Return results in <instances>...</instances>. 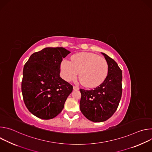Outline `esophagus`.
<instances>
[{"mask_svg": "<svg viewBox=\"0 0 152 152\" xmlns=\"http://www.w3.org/2000/svg\"><path fill=\"white\" fill-rule=\"evenodd\" d=\"M73 90H78L79 87H77V86H73Z\"/></svg>", "mask_w": 152, "mask_h": 152, "instance_id": "34e87169", "label": "esophagus"}]
</instances>
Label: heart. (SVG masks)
Listing matches in <instances>:
<instances>
[{"instance_id":"1","label":"heart","mask_w":152,"mask_h":152,"mask_svg":"<svg viewBox=\"0 0 152 152\" xmlns=\"http://www.w3.org/2000/svg\"><path fill=\"white\" fill-rule=\"evenodd\" d=\"M62 77L67 81L74 80L79 72L81 83L88 88L100 85L108 73L106 59L92 53H79L73 55L71 61L64 59L60 66Z\"/></svg>"}]
</instances>
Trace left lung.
Wrapping results in <instances>:
<instances>
[{"instance_id": "left-lung-1", "label": "left lung", "mask_w": 152, "mask_h": 152, "mask_svg": "<svg viewBox=\"0 0 152 152\" xmlns=\"http://www.w3.org/2000/svg\"><path fill=\"white\" fill-rule=\"evenodd\" d=\"M108 64L107 76L94 90L80 89V110L83 115L93 122H103L116 111L122 94V71L117 63L102 53Z\"/></svg>"}]
</instances>
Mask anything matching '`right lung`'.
<instances>
[{
    "label": "right lung",
    "instance_id": "right-lung-1",
    "mask_svg": "<svg viewBox=\"0 0 152 152\" xmlns=\"http://www.w3.org/2000/svg\"><path fill=\"white\" fill-rule=\"evenodd\" d=\"M70 53L63 48H46L34 53L24 66L21 92L33 115L43 120L57 116L73 91L59 75L62 58Z\"/></svg>",
    "mask_w": 152,
    "mask_h": 152
}]
</instances>
